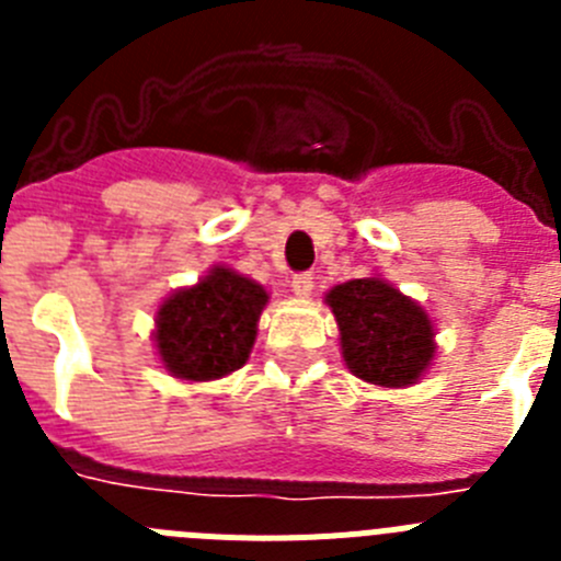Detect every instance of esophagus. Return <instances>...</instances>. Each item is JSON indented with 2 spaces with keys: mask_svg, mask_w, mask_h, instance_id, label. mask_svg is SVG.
I'll return each mask as SVG.
<instances>
[{
  "mask_svg": "<svg viewBox=\"0 0 561 561\" xmlns=\"http://www.w3.org/2000/svg\"><path fill=\"white\" fill-rule=\"evenodd\" d=\"M311 289H314V277H311L309 272H300V275L291 277V291H295L297 297H309Z\"/></svg>",
  "mask_w": 561,
  "mask_h": 561,
  "instance_id": "34e87169",
  "label": "esophagus"
}]
</instances>
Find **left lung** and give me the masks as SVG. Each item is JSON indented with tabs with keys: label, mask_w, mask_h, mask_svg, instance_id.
<instances>
[{
	"label": "left lung",
	"mask_w": 561,
	"mask_h": 561,
	"mask_svg": "<svg viewBox=\"0 0 561 561\" xmlns=\"http://www.w3.org/2000/svg\"><path fill=\"white\" fill-rule=\"evenodd\" d=\"M340 329L342 359L379 388H408L435 356L433 320L413 297L381 277H356L325 295Z\"/></svg>",
	"instance_id": "8db88e82"
}]
</instances>
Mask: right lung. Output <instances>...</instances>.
I'll use <instances>...</instances> for the list:
<instances>
[{"label": "right lung", "mask_w": 561, "mask_h": 561, "mask_svg": "<svg viewBox=\"0 0 561 561\" xmlns=\"http://www.w3.org/2000/svg\"><path fill=\"white\" fill-rule=\"evenodd\" d=\"M266 304L264 286L230 266H213L199 284L173 291L162 300L153 329L168 374L182 381H213L241 368Z\"/></svg>", "instance_id": "right-lung-1"}]
</instances>
